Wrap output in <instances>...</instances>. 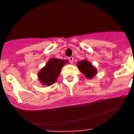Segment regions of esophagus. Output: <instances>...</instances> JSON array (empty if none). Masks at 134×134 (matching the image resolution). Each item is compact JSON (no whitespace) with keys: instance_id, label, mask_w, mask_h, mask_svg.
<instances>
[{"instance_id":"esophagus-1","label":"esophagus","mask_w":134,"mask_h":134,"mask_svg":"<svg viewBox=\"0 0 134 134\" xmlns=\"http://www.w3.org/2000/svg\"><path fill=\"white\" fill-rule=\"evenodd\" d=\"M68 60H69L70 63L73 64V62H74V58H73V57H70L69 58H68Z\"/></svg>"}]
</instances>
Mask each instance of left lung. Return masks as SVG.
I'll return each mask as SVG.
<instances>
[{
	"instance_id": "8db88e82",
	"label": "left lung",
	"mask_w": 134,
	"mask_h": 134,
	"mask_svg": "<svg viewBox=\"0 0 134 134\" xmlns=\"http://www.w3.org/2000/svg\"><path fill=\"white\" fill-rule=\"evenodd\" d=\"M77 66L80 71L87 79H91L96 75L97 70L94 68L93 64L86 60H83L77 63Z\"/></svg>"
}]
</instances>
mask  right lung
<instances>
[{"label": "right lung", "instance_id": "add662e5", "mask_svg": "<svg viewBox=\"0 0 134 134\" xmlns=\"http://www.w3.org/2000/svg\"><path fill=\"white\" fill-rule=\"evenodd\" d=\"M68 60L58 58H52L46 66L41 68L38 73V79L41 83L46 86H50L56 81L61 70Z\"/></svg>", "mask_w": 134, "mask_h": 134}]
</instances>
